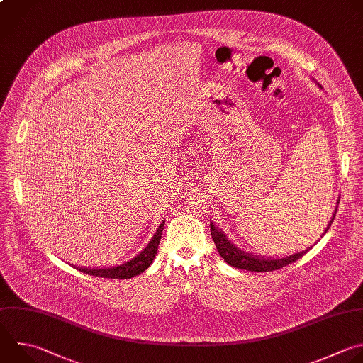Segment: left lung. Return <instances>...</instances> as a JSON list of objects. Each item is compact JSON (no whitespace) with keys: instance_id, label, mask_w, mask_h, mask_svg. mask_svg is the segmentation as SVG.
<instances>
[{"instance_id":"obj_1","label":"left lung","mask_w":363,"mask_h":363,"mask_svg":"<svg viewBox=\"0 0 363 363\" xmlns=\"http://www.w3.org/2000/svg\"><path fill=\"white\" fill-rule=\"evenodd\" d=\"M329 223H332V222H329ZM329 226L326 228V230L329 229ZM211 235H212V239H213L215 247H216L219 255L223 258V261L228 265H230L233 268H238V269H247V271H251V272H271V271L281 269V268H284V267H286L292 262H296L299 258H302L312 248L311 247L309 250H305L299 254H294V255H289V257H285V258L271 259V258L250 255L244 251L235 248V245L230 244L229 240L226 239V236L212 223H211Z\"/></svg>"}]
</instances>
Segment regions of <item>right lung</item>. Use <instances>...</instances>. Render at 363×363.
<instances>
[{"mask_svg":"<svg viewBox=\"0 0 363 363\" xmlns=\"http://www.w3.org/2000/svg\"><path fill=\"white\" fill-rule=\"evenodd\" d=\"M164 223L165 220H162V223L160 225V228L157 229L154 238L151 239V242L145 247V250L137 255L133 261L125 262L119 267H113V268H106V269H89V268H77L78 271L92 275V277H101V278H111V279H130L133 277L140 275L141 272H144L147 268H150V265L152 264L157 251H158V245L161 240V235H162V229H164Z\"/></svg>","mask_w":363,"mask_h":363,"instance_id":"obj_1","label":"right lung"}]
</instances>
